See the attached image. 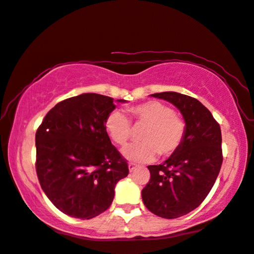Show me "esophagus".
Listing matches in <instances>:
<instances>
[{"mask_svg":"<svg viewBox=\"0 0 254 254\" xmlns=\"http://www.w3.org/2000/svg\"><path fill=\"white\" fill-rule=\"evenodd\" d=\"M136 168H137V165L134 164V163H129V164H128V169H129V172L135 171V170H136Z\"/></svg>","mask_w":254,"mask_h":254,"instance_id":"34e87169","label":"esophagus"}]
</instances>
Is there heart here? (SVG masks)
<instances>
[{"mask_svg": "<svg viewBox=\"0 0 254 254\" xmlns=\"http://www.w3.org/2000/svg\"><path fill=\"white\" fill-rule=\"evenodd\" d=\"M136 126H143L142 142L124 149V156L131 162H150L156 155L169 158L182 148L185 141L187 126L184 118L168 104L149 100L129 107ZM105 129L114 143L125 147L133 135V126L126 114L119 110L112 111L105 120Z\"/></svg>", "mask_w": 254, "mask_h": 254, "instance_id": "obj_1", "label": "heart"}]
</instances>
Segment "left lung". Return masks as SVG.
I'll list each match as a JSON object with an SVG mask.
<instances>
[{"label": "left lung", "instance_id": "8db88e82", "mask_svg": "<svg viewBox=\"0 0 254 254\" xmlns=\"http://www.w3.org/2000/svg\"><path fill=\"white\" fill-rule=\"evenodd\" d=\"M172 103L182 112L187 131L182 148L159 165H149L150 180L142 200L151 213L177 218L200 206L220 173L222 134L206 106L193 97L168 91L151 95Z\"/></svg>", "mask_w": 254, "mask_h": 254}]
</instances>
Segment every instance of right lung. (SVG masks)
Segmentation results:
<instances>
[{
  "label": "right lung",
  "instance_id": "obj_1",
  "mask_svg": "<svg viewBox=\"0 0 254 254\" xmlns=\"http://www.w3.org/2000/svg\"><path fill=\"white\" fill-rule=\"evenodd\" d=\"M113 98L83 93L58 103L36 133V171L52 203L75 218L102 214L127 177V159L111 143L105 120ZM119 102H124L120 99Z\"/></svg>",
  "mask_w": 254,
  "mask_h": 254
}]
</instances>
